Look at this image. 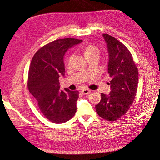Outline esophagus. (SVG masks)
Wrapping results in <instances>:
<instances>
[{
    "instance_id": "esophagus-1",
    "label": "esophagus",
    "mask_w": 160,
    "mask_h": 160,
    "mask_svg": "<svg viewBox=\"0 0 160 160\" xmlns=\"http://www.w3.org/2000/svg\"><path fill=\"white\" fill-rule=\"evenodd\" d=\"M81 92H82V93L84 94V95H88V94L91 93V91L90 89H82V91H81Z\"/></svg>"
}]
</instances>
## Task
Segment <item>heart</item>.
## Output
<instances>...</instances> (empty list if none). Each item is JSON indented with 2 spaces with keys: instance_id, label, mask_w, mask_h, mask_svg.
Instances as JSON below:
<instances>
[{
  "instance_id": "b5f03b06",
  "label": "heart",
  "mask_w": 160,
  "mask_h": 160,
  "mask_svg": "<svg viewBox=\"0 0 160 160\" xmlns=\"http://www.w3.org/2000/svg\"><path fill=\"white\" fill-rule=\"evenodd\" d=\"M83 54L85 58H87L93 55H98L99 54V49L98 48V47L93 44H89L84 47L82 49ZM73 58V55L72 53L69 54V56L65 58V64L67 65H69L71 64L72 60Z\"/></svg>"
}]
</instances>
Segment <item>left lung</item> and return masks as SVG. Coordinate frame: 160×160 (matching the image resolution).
Returning a JSON list of instances; mask_svg holds the SVG:
<instances>
[{"label":"left lung","instance_id":"obj_1","mask_svg":"<svg viewBox=\"0 0 160 160\" xmlns=\"http://www.w3.org/2000/svg\"><path fill=\"white\" fill-rule=\"evenodd\" d=\"M103 38L108 53V73L111 92L101 93L96 105L97 113L107 121H115L127 113L134 101L138 85V70L131 52L124 45L106 33Z\"/></svg>","mask_w":160,"mask_h":160}]
</instances>
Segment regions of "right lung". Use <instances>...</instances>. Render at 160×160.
<instances>
[{
	"label": "right lung",
	"mask_w": 160,
	"mask_h": 160,
	"mask_svg": "<svg viewBox=\"0 0 160 160\" xmlns=\"http://www.w3.org/2000/svg\"><path fill=\"white\" fill-rule=\"evenodd\" d=\"M76 38L58 39L41 47L30 64L28 87L47 120L66 122L76 113L78 91L60 90L59 78L64 76V56L69 48L82 42Z\"/></svg>",
	"instance_id": "add662e5"
}]
</instances>
